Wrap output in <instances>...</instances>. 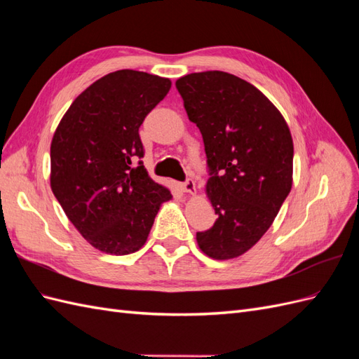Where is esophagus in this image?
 I'll use <instances>...</instances> for the list:
<instances>
[{"label": "esophagus", "instance_id": "34e87169", "mask_svg": "<svg viewBox=\"0 0 359 359\" xmlns=\"http://www.w3.org/2000/svg\"><path fill=\"white\" fill-rule=\"evenodd\" d=\"M181 190L189 193V194H194L196 193V184H194V181L191 178H189L186 182L181 184Z\"/></svg>", "mask_w": 359, "mask_h": 359}]
</instances>
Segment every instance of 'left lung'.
Instances as JSON below:
<instances>
[{
    "label": "left lung",
    "instance_id": "left-lung-1",
    "mask_svg": "<svg viewBox=\"0 0 359 359\" xmlns=\"http://www.w3.org/2000/svg\"><path fill=\"white\" fill-rule=\"evenodd\" d=\"M175 85L202 133L205 191L219 215L196 233L198 245L217 260L238 257L269 229L292 189L290 130L268 97L231 73H190Z\"/></svg>",
    "mask_w": 359,
    "mask_h": 359
}]
</instances>
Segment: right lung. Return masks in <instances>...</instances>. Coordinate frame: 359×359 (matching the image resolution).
<instances>
[{
	"mask_svg": "<svg viewBox=\"0 0 359 359\" xmlns=\"http://www.w3.org/2000/svg\"><path fill=\"white\" fill-rule=\"evenodd\" d=\"M168 78L136 70L103 76L76 97L50 144V189L94 248L124 256L142 247L169 189L151 180L139 127L165 99Z\"/></svg>",
	"mask_w": 359,
	"mask_h": 359,
	"instance_id": "add662e5",
	"label": "right lung"
}]
</instances>
